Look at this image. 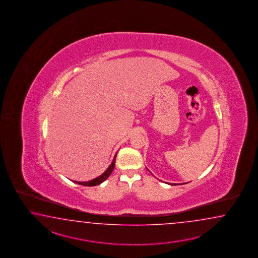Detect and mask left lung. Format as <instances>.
<instances>
[{
  "label": "left lung",
  "mask_w": 258,
  "mask_h": 258,
  "mask_svg": "<svg viewBox=\"0 0 258 258\" xmlns=\"http://www.w3.org/2000/svg\"><path fill=\"white\" fill-rule=\"evenodd\" d=\"M170 185H173V184H171V183H170ZM174 185H175V184H174Z\"/></svg>",
  "instance_id": "1"
}]
</instances>
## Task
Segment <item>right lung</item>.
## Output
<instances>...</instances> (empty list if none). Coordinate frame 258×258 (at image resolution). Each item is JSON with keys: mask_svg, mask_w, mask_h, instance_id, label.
<instances>
[{"mask_svg": "<svg viewBox=\"0 0 258 258\" xmlns=\"http://www.w3.org/2000/svg\"><path fill=\"white\" fill-rule=\"evenodd\" d=\"M116 155L114 156V158H113V160H112V162H111V164L110 165V167L107 169V170H105L104 172L101 174V175L99 176V177H97V178H95L93 180H91V181H75L76 183H78V184H81V185H85V186H96V185H99L100 184L101 182H103L105 180H107L108 179V177L111 174V172H112V170L114 169V166H115V160H116Z\"/></svg>", "mask_w": 258, "mask_h": 258, "instance_id": "right-lung-1", "label": "right lung"}]
</instances>
